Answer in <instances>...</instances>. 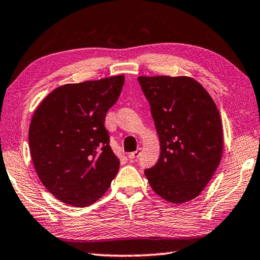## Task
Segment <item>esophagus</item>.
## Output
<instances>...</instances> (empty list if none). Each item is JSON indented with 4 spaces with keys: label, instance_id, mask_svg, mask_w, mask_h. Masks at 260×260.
I'll use <instances>...</instances> for the list:
<instances>
[{
    "label": "esophagus",
    "instance_id": "1",
    "mask_svg": "<svg viewBox=\"0 0 260 260\" xmlns=\"http://www.w3.org/2000/svg\"><path fill=\"white\" fill-rule=\"evenodd\" d=\"M140 154H141V149L138 148L136 151H134V153H130V154L128 155V156H129V159H130V160H136L137 158L139 157Z\"/></svg>",
    "mask_w": 260,
    "mask_h": 260
}]
</instances>
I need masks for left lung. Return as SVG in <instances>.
Returning <instances> with one entry per match:
<instances>
[{"instance_id":"8db88e82","label":"left lung","mask_w":260,"mask_h":260,"mask_svg":"<svg viewBox=\"0 0 260 260\" xmlns=\"http://www.w3.org/2000/svg\"><path fill=\"white\" fill-rule=\"evenodd\" d=\"M150 104L160 154L145 171L149 185L172 204L202 193L221 163V115L208 91L188 76L138 77Z\"/></svg>"}]
</instances>
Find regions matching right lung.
I'll list each match as a JSON object with an SVG mask.
<instances>
[{"instance_id": "right-lung-1", "label": "right lung", "mask_w": 260, "mask_h": 260, "mask_svg": "<svg viewBox=\"0 0 260 260\" xmlns=\"http://www.w3.org/2000/svg\"><path fill=\"white\" fill-rule=\"evenodd\" d=\"M123 84L120 75L63 85L34 112L28 134L32 163L44 187L62 203L89 206L115 178L120 159L104 122Z\"/></svg>"}]
</instances>
